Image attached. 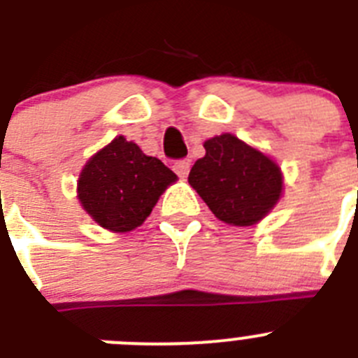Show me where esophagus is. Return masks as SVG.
I'll return each instance as SVG.
<instances>
[{
    "instance_id": "1",
    "label": "esophagus",
    "mask_w": 358,
    "mask_h": 358,
    "mask_svg": "<svg viewBox=\"0 0 358 358\" xmlns=\"http://www.w3.org/2000/svg\"><path fill=\"white\" fill-rule=\"evenodd\" d=\"M173 172H176L177 176L181 177V179L188 177V173H189V161L188 159L176 161V163H173Z\"/></svg>"
}]
</instances>
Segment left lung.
<instances>
[{"instance_id": "8db88e82", "label": "left lung", "mask_w": 358, "mask_h": 358, "mask_svg": "<svg viewBox=\"0 0 358 358\" xmlns=\"http://www.w3.org/2000/svg\"><path fill=\"white\" fill-rule=\"evenodd\" d=\"M204 148L188 182L211 213L238 227L267 217L283 195V173L276 161L229 132L206 140Z\"/></svg>"}]
</instances>
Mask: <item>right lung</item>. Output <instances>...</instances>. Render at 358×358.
I'll return each mask as SVG.
<instances>
[{"label": "right lung", "mask_w": 358, "mask_h": 358, "mask_svg": "<svg viewBox=\"0 0 358 358\" xmlns=\"http://www.w3.org/2000/svg\"><path fill=\"white\" fill-rule=\"evenodd\" d=\"M177 176L123 136L91 156L77 182L80 206L113 233L140 227Z\"/></svg>", "instance_id": "1"}]
</instances>
